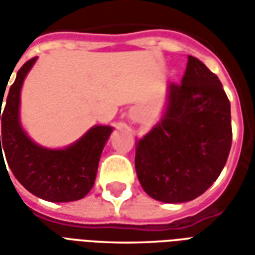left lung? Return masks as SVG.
Instances as JSON below:
<instances>
[{"label": "left lung", "mask_w": 255, "mask_h": 255, "mask_svg": "<svg viewBox=\"0 0 255 255\" xmlns=\"http://www.w3.org/2000/svg\"><path fill=\"white\" fill-rule=\"evenodd\" d=\"M231 143V105L223 84L188 56L182 82L168 87L165 115L136 144L139 183L161 202L192 201L217 180Z\"/></svg>", "instance_id": "8db88e82"}]
</instances>
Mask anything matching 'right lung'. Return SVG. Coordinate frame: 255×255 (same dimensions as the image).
<instances>
[{
    "label": "right lung",
    "instance_id": "add662e5",
    "mask_svg": "<svg viewBox=\"0 0 255 255\" xmlns=\"http://www.w3.org/2000/svg\"><path fill=\"white\" fill-rule=\"evenodd\" d=\"M35 60H28L17 71L16 80L5 97L2 113L5 91L0 94L1 161L5 162L3 150L14 177L36 197L50 202L78 201L94 186L101 153L111 136L112 127L95 126L76 143L63 150L45 149L34 143L20 127L19 105L21 84Z\"/></svg>",
    "mask_w": 255,
    "mask_h": 255
}]
</instances>
